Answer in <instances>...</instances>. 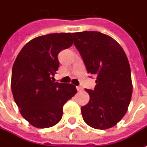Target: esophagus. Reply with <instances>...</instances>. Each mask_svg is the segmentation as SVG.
I'll return each mask as SVG.
<instances>
[{"label": "esophagus", "instance_id": "esophagus-1", "mask_svg": "<svg viewBox=\"0 0 147 147\" xmlns=\"http://www.w3.org/2000/svg\"><path fill=\"white\" fill-rule=\"evenodd\" d=\"M76 89L78 91H84V89L83 88H81V87H76Z\"/></svg>", "mask_w": 147, "mask_h": 147}]
</instances>
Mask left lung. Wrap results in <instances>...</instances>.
<instances>
[{"instance_id":"obj_1","label":"left lung","mask_w":147,"mask_h":147,"mask_svg":"<svg viewBox=\"0 0 147 147\" xmlns=\"http://www.w3.org/2000/svg\"><path fill=\"white\" fill-rule=\"evenodd\" d=\"M88 73L96 76L88 104L81 107L84 122L92 128L107 130L127 113L133 91L131 67L120 45L107 35L94 31L72 33Z\"/></svg>"}]
</instances>
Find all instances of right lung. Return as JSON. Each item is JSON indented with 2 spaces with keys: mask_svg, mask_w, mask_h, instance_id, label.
Instances as JSON below:
<instances>
[{
  "mask_svg": "<svg viewBox=\"0 0 147 147\" xmlns=\"http://www.w3.org/2000/svg\"><path fill=\"white\" fill-rule=\"evenodd\" d=\"M72 44L69 32L38 36L24 46L13 63V98L21 115L36 128L58 123L63 105L76 94L72 84L52 80L59 65L58 54Z\"/></svg>",
  "mask_w": 147,
  "mask_h": 147,
  "instance_id": "1",
  "label": "right lung"
}]
</instances>
